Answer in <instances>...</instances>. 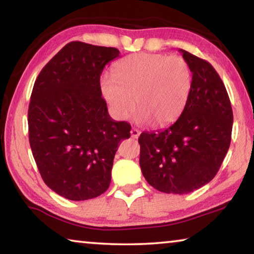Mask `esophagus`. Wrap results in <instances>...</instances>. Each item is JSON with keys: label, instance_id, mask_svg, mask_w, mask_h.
Instances as JSON below:
<instances>
[{"label": "esophagus", "instance_id": "esophagus-1", "mask_svg": "<svg viewBox=\"0 0 254 254\" xmlns=\"http://www.w3.org/2000/svg\"><path fill=\"white\" fill-rule=\"evenodd\" d=\"M140 135V131L137 130V128H132L131 130V136L133 137V139H137Z\"/></svg>", "mask_w": 254, "mask_h": 254}]
</instances>
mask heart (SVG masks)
<instances>
[{
  "label": "heart",
  "mask_w": 254,
  "mask_h": 254,
  "mask_svg": "<svg viewBox=\"0 0 254 254\" xmlns=\"http://www.w3.org/2000/svg\"><path fill=\"white\" fill-rule=\"evenodd\" d=\"M112 75L101 79V91L114 117L128 119L136 102L141 121L156 126L177 119L191 87L190 67L180 56L134 54L115 64Z\"/></svg>",
  "instance_id": "heart-1"
}]
</instances>
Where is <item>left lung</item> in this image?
Masks as SVG:
<instances>
[{
	"label": "left lung",
	"mask_w": 254,
	"mask_h": 254,
	"mask_svg": "<svg viewBox=\"0 0 254 254\" xmlns=\"http://www.w3.org/2000/svg\"><path fill=\"white\" fill-rule=\"evenodd\" d=\"M190 67L191 87L177 121L139 137L140 167L149 185L167 194H188L208 184L231 143L233 112L214 67L179 49Z\"/></svg>",
	"instance_id": "1"
}]
</instances>
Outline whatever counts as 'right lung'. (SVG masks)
<instances>
[{"instance_id": "add662e5", "label": "right lung", "mask_w": 254, "mask_h": 254, "mask_svg": "<svg viewBox=\"0 0 254 254\" xmlns=\"http://www.w3.org/2000/svg\"><path fill=\"white\" fill-rule=\"evenodd\" d=\"M118 57L117 48L69 42L34 83L30 147L47 186L67 199L106 191L119 144L130 137V124L112 120L102 97V71Z\"/></svg>"}]
</instances>
